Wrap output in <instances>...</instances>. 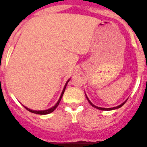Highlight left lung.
I'll list each match as a JSON object with an SVG mask.
<instances>
[{
    "instance_id": "left-lung-1",
    "label": "left lung",
    "mask_w": 147,
    "mask_h": 147,
    "mask_svg": "<svg viewBox=\"0 0 147 147\" xmlns=\"http://www.w3.org/2000/svg\"><path fill=\"white\" fill-rule=\"evenodd\" d=\"M85 96H86V98H87L88 100V102H89V104H90V105H92V107H95V108H97V109H98V110H102V111H111V110H115V109H117V108H120V107H122V106H123V105H124V104H125L126 101H127V100H126L125 101H123V102L122 103V104H121V105H118V106H117V107H110V108H105V107H98V106H95V105H93V104H92V103L91 102V100H90L89 99H88V97H87V95H86V94H85Z\"/></svg>"
}]
</instances>
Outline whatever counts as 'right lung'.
<instances>
[{"label":"right lung","instance_id":"obj_1","mask_svg":"<svg viewBox=\"0 0 147 147\" xmlns=\"http://www.w3.org/2000/svg\"><path fill=\"white\" fill-rule=\"evenodd\" d=\"M69 80H70V78H69V80L67 81L66 83H65V85L64 86V88H63V90H62V94H61V95H60V98L58 100L57 103L55 104L53 107H52L51 108H49V109H47V110H43V111H34V110H31L30 109V108H28V107H25V108H26L27 111H29L30 112H32V113H33V114H41V115H45V114H50V113H52V112L54 111V110L56 108V107H58V105H59V104L60 102V100H61V99H62V95H63V94H64V92H65V88H66V85L67 84H68V82H69Z\"/></svg>","mask_w":147,"mask_h":147}]
</instances>
